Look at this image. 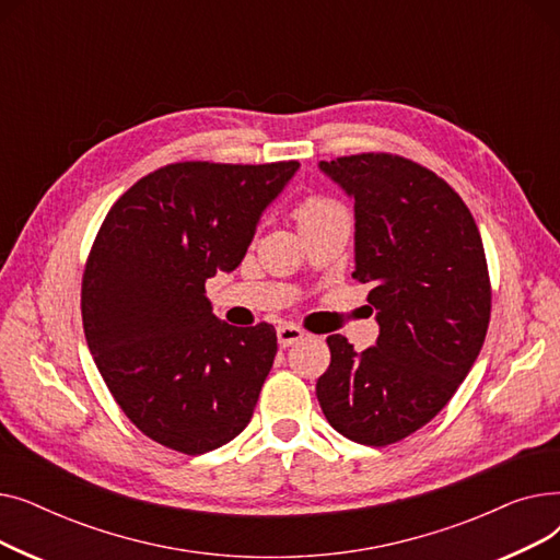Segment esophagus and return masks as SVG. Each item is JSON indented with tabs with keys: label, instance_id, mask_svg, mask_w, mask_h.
<instances>
[{
	"label": "esophagus",
	"instance_id": "34e87169",
	"mask_svg": "<svg viewBox=\"0 0 560 560\" xmlns=\"http://www.w3.org/2000/svg\"><path fill=\"white\" fill-rule=\"evenodd\" d=\"M306 334L304 329H300L298 325H290V322H283V325L277 327V340L281 347H290L295 345L298 340H302Z\"/></svg>",
	"mask_w": 560,
	"mask_h": 560
}]
</instances>
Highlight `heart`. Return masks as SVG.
<instances>
[{"label": "heart", "instance_id": "heart-1", "mask_svg": "<svg viewBox=\"0 0 560 560\" xmlns=\"http://www.w3.org/2000/svg\"><path fill=\"white\" fill-rule=\"evenodd\" d=\"M338 211H342V206L336 199L325 197V195H308L298 203L295 218H298L300 226H306V224L325 220Z\"/></svg>", "mask_w": 560, "mask_h": 560}]
</instances>
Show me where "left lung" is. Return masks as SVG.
<instances>
[{
	"instance_id": "1",
	"label": "left lung",
	"mask_w": 560,
	"mask_h": 560,
	"mask_svg": "<svg viewBox=\"0 0 560 560\" xmlns=\"http://www.w3.org/2000/svg\"><path fill=\"white\" fill-rule=\"evenodd\" d=\"M354 199L357 281L370 283L378 338L357 351L327 338L329 370L315 395L354 443L386 447L431 422L475 365L490 322L481 233L458 192L393 154L319 161Z\"/></svg>"
}]
</instances>
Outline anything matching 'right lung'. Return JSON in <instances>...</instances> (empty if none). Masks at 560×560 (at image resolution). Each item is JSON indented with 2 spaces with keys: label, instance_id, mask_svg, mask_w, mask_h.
<instances>
[{
  "label": "right lung",
  "instance_id": "add662e5",
  "mask_svg": "<svg viewBox=\"0 0 560 560\" xmlns=\"http://www.w3.org/2000/svg\"><path fill=\"white\" fill-rule=\"evenodd\" d=\"M298 170L165 165L110 206L93 243L81 283L88 349L125 416L174 452L218 450L252 420L277 331L218 319L203 283L238 268Z\"/></svg>",
  "mask_w": 560,
  "mask_h": 560
}]
</instances>
